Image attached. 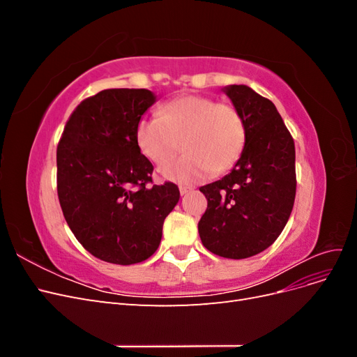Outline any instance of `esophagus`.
<instances>
[{
  "label": "esophagus",
  "instance_id": "obj_1",
  "mask_svg": "<svg viewBox=\"0 0 357 357\" xmlns=\"http://www.w3.org/2000/svg\"><path fill=\"white\" fill-rule=\"evenodd\" d=\"M178 189H180V195H186L188 192H190V189H192V188H188V186H178Z\"/></svg>",
  "mask_w": 357,
  "mask_h": 357
}]
</instances>
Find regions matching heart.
<instances>
[{
	"instance_id": "obj_1",
	"label": "heart",
	"mask_w": 357,
	"mask_h": 357,
	"mask_svg": "<svg viewBox=\"0 0 357 357\" xmlns=\"http://www.w3.org/2000/svg\"><path fill=\"white\" fill-rule=\"evenodd\" d=\"M135 139L139 152L156 165L185 150L159 172L168 180L190 185L223 174L238 162L247 143V126L235 105L190 93L167 102L159 116L143 117Z\"/></svg>"
}]
</instances>
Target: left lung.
Masks as SVG:
<instances>
[{
	"mask_svg": "<svg viewBox=\"0 0 357 357\" xmlns=\"http://www.w3.org/2000/svg\"><path fill=\"white\" fill-rule=\"evenodd\" d=\"M225 92L244 117L247 143L228 176L199 188L207 210L198 231L211 253L245 259L271 245L289 220L296 195L295 143L265 96L244 84Z\"/></svg>",
	"mask_w": 357,
	"mask_h": 357,
	"instance_id": "left-lung-1",
	"label": "left lung"
}]
</instances>
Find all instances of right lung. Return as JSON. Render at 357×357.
Returning a JSON list of instances; mask_svg holds the SVG:
<instances>
[{"label":"right lung","mask_w":357,"mask_h":357,"mask_svg":"<svg viewBox=\"0 0 357 357\" xmlns=\"http://www.w3.org/2000/svg\"><path fill=\"white\" fill-rule=\"evenodd\" d=\"M156 96L147 89H105L75 107L56 150L61 208L95 257L132 265L152 256L162 225L180 198L171 181L153 185L135 129Z\"/></svg>","instance_id":"1"}]
</instances>
